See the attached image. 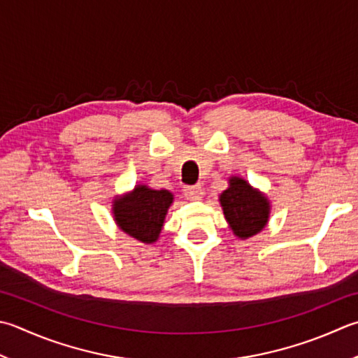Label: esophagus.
Listing matches in <instances>:
<instances>
[{
  "label": "esophagus",
  "instance_id": "obj_1",
  "mask_svg": "<svg viewBox=\"0 0 358 358\" xmlns=\"http://www.w3.org/2000/svg\"><path fill=\"white\" fill-rule=\"evenodd\" d=\"M185 197L189 200H200L203 197V187L201 186H186L183 189Z\"/></svg>",
  "mask_w": 358,
  "mask_h": 358
}]
</instances>
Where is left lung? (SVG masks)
Returning <instances> with one entry per match:
<instances>
[{
    "label": "left lung",
    "mask_w": 358,
    "mask_h": 358,
    "mask_svg": "<svg viewBox=\"0 0 358 358\" xmlns=\"http://www.w3.org/2000/svg\"><path fill=\"white\" fill-rule=\"evenodd\" d=\"M220 205L229 228L239 239H248L265 228L270 217V201L241 177H231L220 194Z\"/></svg>",
    "instance_id": "obj_1"
}]
</instances>
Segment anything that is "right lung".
Listing matches in <instances>:
<instances>
[{
	"label": "right lung",
	"instance_id": "add662e5",
	"mask_svg": "<svg viewBox=\"0 0 358 358\" xmlns=\"http://www.w3.org/2000/svg\"><path fill=\"white\" fill-rule=\"evenodd\" d=\"M172 192L138 185L131 192L116 197L113 201V217L116 225L125 234L143 243L158 241L167 209L172 205Z\"/></svg>",
	"mask_w": 358,
	"mask_h": 358
}]
</instances>
